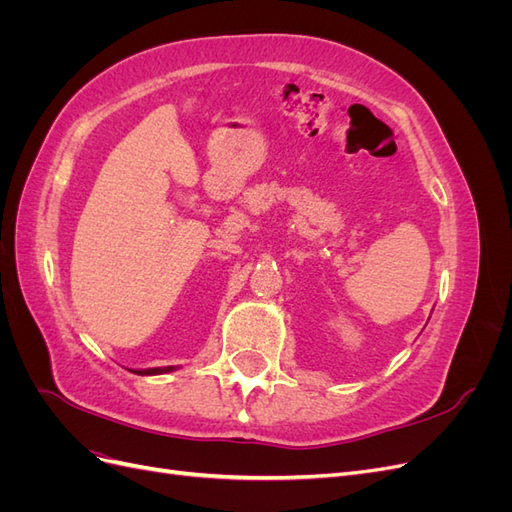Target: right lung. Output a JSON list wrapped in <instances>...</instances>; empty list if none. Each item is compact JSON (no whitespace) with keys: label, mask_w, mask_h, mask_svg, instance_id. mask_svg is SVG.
<instances>
[{"label":"right lung","mask_w":512,"mask_h":512,"mask_svg":"<svg viewBox=\"0 0 512 512\" xmlns=\"http://www.w3.org/2000/svg\"><path fill=\"white\" fill-rule=\"evenodd\" d=\"M168 371H175L173 365L168 367H151V369H134V374L138 376H158V374H168Z\"/></svg>","instance_id":"1"}]
</instances>
